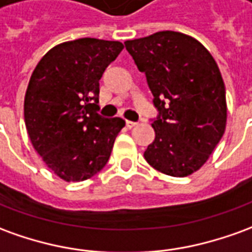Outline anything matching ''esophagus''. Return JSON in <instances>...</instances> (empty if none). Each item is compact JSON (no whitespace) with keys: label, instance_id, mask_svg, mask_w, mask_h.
I'll list each match as a JSON object with an SVG mask.
<instances>
[{"label":"esophagus","instance_id":"obj_1","mask_svg":"<svg viewBox=\"0 0 252 252\" xmlns=\"http://www.w3.org/2000/svg\"><path fill=\"white\" fill-rule=\"evenodd\" d=\"M126 128H129V129H131V128H133V126H136V123H133V121H128V120H126Z\"/></svg>","mask_w":252,"mask_h":252}]
</instances>
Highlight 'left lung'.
<instances>
[{"instance_id": "obj_1", "label": "left lung", "mask_w": 252, "mask_h": 252, "mask_svg": "<svg viewBox=\"0 0 252 252\" xmlns=\"http://www.w3.org/2000/svg\"><path fill=\"white\" fill-rule=\"evenodd\" d=\"M126 47L154 95L159 116L146 161L163 175L186 177L209 159L226 126L221 72L199 40L176 31L126 40Z\"/></svg>"}]
</instances>
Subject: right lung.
<instances>
[{"instance_id":"add662e5","label":"right lung","mask_w":252,"mask_h":252,"mask_svg":"<svg viewBox=\"0 0 252 252\" xmlns=\"http://www.w3.org/2000/svg\"><path fill=\"white\" fill-rule=\"evenodd\" d=\"M124 49L119 40L82 38L50 49L35 66L24 96V121L35 151L64 181L93 177L108 162L126 121L96 113L99 79Z\"/></svg>"}]
</instances>
